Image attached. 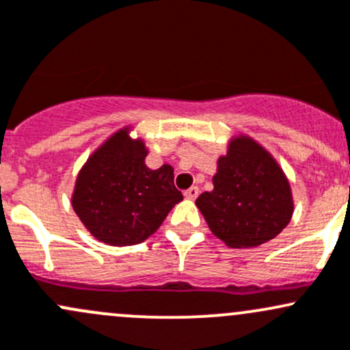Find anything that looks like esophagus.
<instances>
[{"label": "esophagus", "instance_id": "obj_1", "mask_svg": "<svg viewBox=\"0 0 350 350\" xmlns=\"http://www.w3.org/2000/svg\"><path fill=\"white\" fill-rule=\"evenodd\" d=\"M198 194H200V187L198 186H191L189 189L185 191V198H187V200H196Z\"/></svg>", "mask_w": 350, "mask_h": 350}]
</instances>
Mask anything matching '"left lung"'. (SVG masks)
I'll return each mask as SVG.
<instances>
[{"label": "left lung", "mask_w": 350, "mask_h": 350, "mask_svg": "<svg viewBox=\"0 0 350 350\" xmlns=\"http://www.w3.org/2000/svg\"><path fill=\"white\" fill-rule=\"evenodd\" d=\"M215 189L196 206L213 234L231 248L273 240L293 215L292 191L277 161L250 137L233 139L218 159Z\"/></svg>", "instance_id": "obj_1"}]
</instances>
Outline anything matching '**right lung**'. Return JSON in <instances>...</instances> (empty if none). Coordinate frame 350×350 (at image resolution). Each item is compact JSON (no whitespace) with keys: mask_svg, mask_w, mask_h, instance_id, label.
<instances>
[{"mask_svg":"<svg viewBox=\"0 0 350 350\" xmlns=\"http://www.w3.org/2000/svg\"><path fill=\"white\" fill-rule=\"evenodd\" d=\"M142 141L127 129L98 147L80 171L72 206L97 240L112 246L142 243L183 200L169 164L149 169Z\"/></svg>","mask_w":350,"mask_h":350,"instance_id":"obj_1","label":"right lung"}]
</instances>
